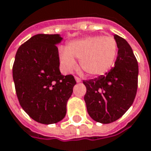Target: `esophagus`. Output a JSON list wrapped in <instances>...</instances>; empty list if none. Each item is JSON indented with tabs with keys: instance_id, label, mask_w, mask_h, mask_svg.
I'll return each mask as SVG.
<instances>
[{
	"instance_id": "esophagus-1",
	"label": "esophagus",
	"mask_w": 151,
	"mask_h": 151,
	"mask_svg": "<svg viewBox=\"0 0 151 151\" xmlns=\"http://www.w3.org/2000/svg\"><path fill=\"white\" fill-rule=\"evenodd\" d=\"M75 80H76V81L77 82V83H80V82H81V79H80V78L77 77V76H76V77H75Z\"/></svg>"
}]
</instances>
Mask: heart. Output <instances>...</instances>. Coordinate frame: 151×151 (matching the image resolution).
<instances>
[{
	"label": "heart",
	"instance_id": "obj_1",
	"mask_svg": "<svg viewBox=\"0 0 151 151\" xmlns=\"http://www.w3.org/2000/svg\"><path fill=\"white\" fill-rule=\"evenodd\" d=\"M117 43L111 36L93 35L74 40L65 48H60L59 59L66 72L76 68L75 59L80 60L82 70L91 76L109 72L116 61Z\"/></svg>",
	"mask_w": 151,
	"mask_h": 151
}]
</instances>
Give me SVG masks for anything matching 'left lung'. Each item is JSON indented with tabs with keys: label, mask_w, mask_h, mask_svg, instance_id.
I'll use <instances>...</instances> for the list:
<instances>
[{
	"label": "left lung",
	"mask_w": 151,
	"mask_h": 151,
	"mask_svg": "<svg viewBox=\"0 0 151 151\" xmlns=\"http://www.w3.org/2000/svg\"><path fill=\"white\" fill-rule=\"evenodd\" d=\"M118 52L112 69L105 75L84 81V97L87 112L95 122L108 124L115 122L132 105L137 91L138 63L124 38L114 34Z\"/></svg>",
	"instance_id": "8db88e82"
}]
</instances>
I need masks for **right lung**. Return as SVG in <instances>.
<instances>
[{
	"instance_id": "1",
	"label": "right lung",
	"mask_w": 151,
	"mask_h": 151,
	"mask_svg": "<svg viewBox=\"0 0 151 151\" xmlns=\"http://www.w3.org/2000/svg\"><path fill=\"white\" fill-rule=\"evenodd\" d=\"M60 34H36L19 47L13 80L19 104L34 121L53 124L62 121L76 84L73 76L59 69L57 45Z\"/></svg>"
}]
</instances>
